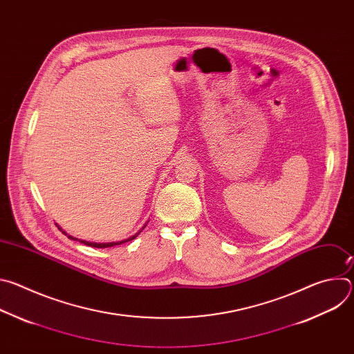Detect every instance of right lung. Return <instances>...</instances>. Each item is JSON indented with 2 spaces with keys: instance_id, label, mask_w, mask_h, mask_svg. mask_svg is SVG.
<instances>
[{
  "instance_id": "1",
  "label": "right lung",
  "mask_w": 354,
  "mask_h": 354,
  "mask_svg": "<svg viewBox=\"0 0 354 354\" xmlns=\"http://www.w3.org/2000/svg\"><path fill=\"white\" fill-rule=\"evenodd\" d=\"M59 230H62V228H59ZM62 232H63V234H66L64 231H62ZM138 234H140V232H137L136 235H133V236H130V238H127V239L119 241V242H106V243H96V242H88V241H80V242H81V243H84V245H88V246H93V248H111V246H115V245H120V243L129 242V241L134 239ZM66 235H67V234H66ZM68 238H70V239H77V238H73L71 235H68Z\"/></svg>"
}]
</instances>
